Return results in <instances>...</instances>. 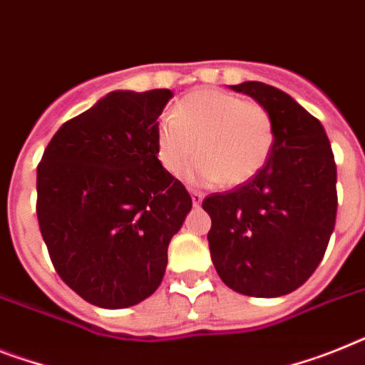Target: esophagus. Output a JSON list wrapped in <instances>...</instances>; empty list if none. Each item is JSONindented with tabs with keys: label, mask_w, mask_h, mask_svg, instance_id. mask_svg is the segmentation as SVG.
Wrapping results in <instances>:
<instances>
[{
	"label": "esophagus",
	"mask_w": 365,
	"mask_h": 365,
	"mask_svg": "<svg viewBox=\"0 0 365 365\" xmlns=\"http://www.w3.org/2000/svg\"><path fill=\"white\" fill-rule=\"evenodd\" d=\"M190 197H192V203H194V207H200L201 201H203V194L201 192H190Z\"/></svg>",
	"instance_id": "obj_1"
}]
</instances>
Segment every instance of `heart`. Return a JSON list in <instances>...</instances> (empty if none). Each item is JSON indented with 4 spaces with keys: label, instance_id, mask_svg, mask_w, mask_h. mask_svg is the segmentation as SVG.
<instances>
[{
    "label": "heart",
    "instance_id": "heart-1",
    "mask_svg": "<svg viewBox=\"0 0 365 365\" xmlns=\"http://www.w3.org/2000/svg\"><path fill=\"white\" fill-rule=\"evenodd\" d=\"M276 143L270 111L235 93L197 89L177 102L156 126V156L171 177H180L194 158L190 180L197 185L240 186L263 170Z\"/></svg>",
    "mask_w": 365,
    "mask_h": 365
}]
</instances>
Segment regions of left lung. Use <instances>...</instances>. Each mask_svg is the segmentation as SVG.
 <instances>
[{
    "instance_id": "1",
    "label": "left lung",
    "mask_w": 365,
    "mask_h": 365,
    "mask_svg": "<svg viewBox=\"0 0 365 365\" xmlns=\"http://www.w3.org/2000/svg\"><path fill=\"white\" fill-rule=\"evenodd\" d=\"M270 111L276 143L248 182L205 197L210 259L240 294L293 293L315 272L336 224V162L323 125L287 93L261 81L230 86Z\"/></svg>"
}]
</instances>
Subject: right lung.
Masks as SVG:
<instances>
[{
  "mask_svg": "<svg viewBox=\"0 0 365 365\" xmlns=\"http://www.w3.org/2000/svg\"><path fill=\"white\" fill-rule=\"evenodd\" d=\"M173 93L111 91L53 134L37 168V218L59 278L93 306L155 293L168 246L192 209L156 156V119Z\"/></svg>",
  "mask_w": 365,
  "mask_h": 365,
  "instance_id": "right-lung-1",
  "label": "right lung"
}]
</instances>
